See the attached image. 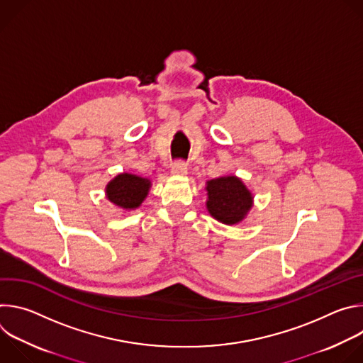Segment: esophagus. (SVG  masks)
<instances>
[{
    "instance_id": "1",
    "label": "esophagus",
    "mask_w": 363,
    "mask_h": 363,
    "mask_svg": "<svg viewBox=\"0 0 363 363\" xmlns=\"http://www.w3.org/2000/svg\"><path fill=\"white\" fill-rule=\"evenodd\" d=\"M171 172H172L174 175H186V164H185V162H181V161L175 162V164L172 165Z\"/></svg>"
}]
</instances>
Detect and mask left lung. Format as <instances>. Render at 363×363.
<instances>
[{
  "mask_svg": "<svg viewBox=\"0 0 363 363\" xmlns=\"http://www.w3.org/2000/svg\"><path fill=\"white\" fill-rule=\"evenodd\" d=\"M206 210L220 223L233 225L245 218L252 206V195L242 181L234 175L206 182Z\"/></svg>",
  "mask_w": 363,
  "mask_h": 363,
  "instance_id": "8db88e82",
  "label": "left lung"
}]
</instances>
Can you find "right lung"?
<instances>
[{
    "label": "right lung",
    "instance_id": "right-lung-1",
    "mask_svg": "<svg viewBox=\"0 0 363 363\" xmlns=\"http://www.w3.org/2000/svg\"><path fill=\"white\" fill-rule=\"evenodd\" d=\"M150 181L133 174H119L106 185V196L122 210H135L146 198Z\"/></svg>",
    "mask_w": 363,
    "mask_h": 363
}]
</instances>
